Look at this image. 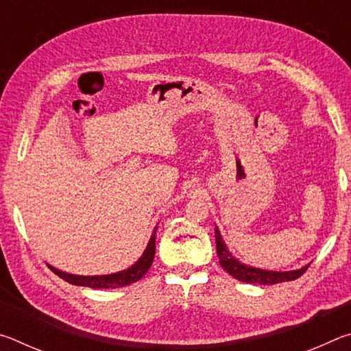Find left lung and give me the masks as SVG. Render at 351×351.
Masks as SVG:
<instances>
[{
  "instance_id": "1",
  "label": "left lung",
  "mask_w": 351,
  "mask_h": 351,
  "mask_svg": "<svg viewBox=\"0 0 351 351\" xmlns=\"http://www.w3.org/2000/svg\"><path fill=\"white\" fill-rule=\"evenodd\" d=\"M215 241H217V254H218L221 268L240 282L255 283V285H276L282 282L295 280V278H299L308 269V265L300 269L287 271V272L252 268V266L243 265L235 257H232V254L229 252V249L224 245L223 237L219 234L218 228H215Z\"/></svg>"
}]
</instances>
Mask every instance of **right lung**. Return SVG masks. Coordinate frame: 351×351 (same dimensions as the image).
Segmentation results:
<instances>
[{
  "label": "right lung",
  "instance_id": "right-lung-1",
  "mask_svg": "<svg viewBox=\"0 0 351 351\" xmlns=\"http://www.w3.org/2000/svg\"><path fill=\"white\" fill-rule=\"evenodd\" d=\"M156 229H158V226L154 228L152 239H150V241H148L147 249L144 251V254H142V257L125 271L116 272V274H108V276H74V274H68V272L58 271L56 268H52V266H49V268L54 271V274L63 278L64 282L77 285V287H88V288H122V287H127V285H132L134 282L141 280V278L147 274V271L150 269L153 258H154V249H156Z\"/></svg>",
  "mask_w": 351,
  "mask_h": 351
}]
</instances>
